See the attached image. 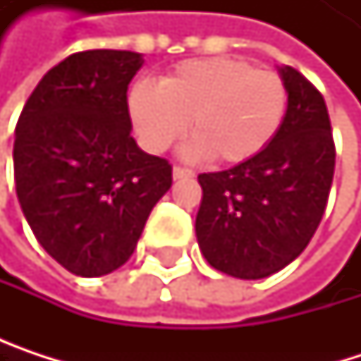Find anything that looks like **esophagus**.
Returning <instances> with one entry per match:
<instances>
[{
	"mask_svg": "<svg viewBox=\"0 0 361 361\" xmlns=\"http://www.w3.org/2000/svg\"><path fill=\"white\" fill-rule=\"evenodd\" d=\"M188 178H194V171L192 169H185V167H173V180H188Z\"/></svg>",
	"mask_w": 361,
	"mask_h": 361,
	"instance_id": "obj_1",
	"label": "esophagus"
}]
</instances>
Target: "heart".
<instances>
[{
  "label": "heart",
  "instance_id": "1",
  "mask_svg": "<svg viewBox=\"0 0 361 361\" xmlns=\"http://www.w3.org/2000/svg\"><path fill=\"white\" fill-rule=\"evenodd\" d=\"M288 90L269 68L240 58H202L178 64L159 85L140 81L129 92V114L140 144L165 152L185 135L192 157L238 165L265 150L286 114Z\"/></svg>",
  "mask_w": 361,
  "mask_h": 361
}]
</instances>
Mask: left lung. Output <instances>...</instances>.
I'll use <instances>...</instances> for the list:
<instances>
[{
    "label": "left lung",
    "instance_id": "left-lung-1",
    "mask_svg": "<svg viewBox=\"0 0 361 361\" xmlns=\"http://www.w3.org/2000/svg\"><path fill=\"white\" fill-rule=\"evenodd\" d=\"M288 106L271 144L249 161L200 173L196 238L219 271L267 278L310 245L324 215L334 142L322 94L299 71L280 68Z\"/></svg>",
    "mask_w": 361,
    "mask_h": 361
}]
</instances>
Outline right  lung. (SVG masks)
<instances>
[{"label":"right lung","instance_id":"add662e5","mask_svg":"<svg viewBox=\"0 0 361 361\" xmlns=\"http://www.w3.org/2000/svg\"><path fill=\"white\" fill-rule=\"evenodd\" d=\"M142 54L87 49L49 68L16 123L14 180L39 240L71 274L121 267L171 188V165L131 137L127 87Z\"/></svg>","mask_w":361,"mask_h":361}]
</instances>
